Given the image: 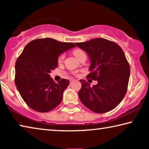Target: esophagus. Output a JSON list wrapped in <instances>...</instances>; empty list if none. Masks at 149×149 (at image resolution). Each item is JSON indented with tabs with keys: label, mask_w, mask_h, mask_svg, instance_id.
Segmentation results:
<instances>
[{
	"label": "esophagus",
	"mask_w": 149,
	"mask_h": 149,
	"mask_svg": "<svg viewBox=\"0 0 149 149\" xmlns=\"http://www.w3.org/2000/svg\"><path fill=\"white\" fill-rule=\"evenodd\" d=\"M73 81H74V80H70V83H72V82Z\"/></svg>",
	"instance_id": "obj_1"
}]
</instances>
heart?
Masks as SVG:
<instances>
[{"instance_id":"obj_1","label":"heart","mask_w":149,"mask_h":149,"mask_svg":"<svg viewBox=\"0 0 149 149\" xmlns=\"http://www.w3.org/2000/svg\"><path fill=\"white\" fill-rule=\"evenodd\" d=\"M73 53L75 56H76L78 58H81V56L83 55V54H85V53L82 51V50L79 49H77L74 50V51H73ZM65 53H62L60 55L58 56V62H62L64 58H65Z\"/></svg>"}]
</instances>
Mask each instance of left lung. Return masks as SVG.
<instances>
[{
    "mask_svg": "<svg viewBox=\"0 0 149 149\" xmlns=\"http://www.w3.org/2000/svg\"><path fill=\"white\" fill-rule=\"evenodd\" d=\"M75 44L90 57L91 72L86 78L98 81L91 87L85 80H80V100L95 113L112 111L122 101L127 91L130 67L124 52L116 42L102 38Z\"/></svg>",
    "mask_w": 149,
    "mask_h": 149,
    "instance_id": "obj_1",
    "label": "left lung"
}]
</instances>
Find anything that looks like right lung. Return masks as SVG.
<instances>
[{
	"label": "right lung",
	"instance_id": "add662e5",
	"mask_svg": "<svg viewBox=\"0 0 149 149\" xmlns=\"http://www.w3.org/2000/svg\"><path fill=\"white\" fill-rule=\"evenodd\" d=\"M75 47L53 38H38L24 47L15 63V84L28 106L40 113H47L58 106L63 92L69 85L68 79L54 82L50 77L58 67L61 53Z\"/></svg>",
	"mask_w": 149,
	"mask_h": 149
}]
</instances>
